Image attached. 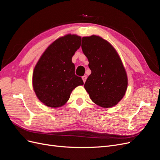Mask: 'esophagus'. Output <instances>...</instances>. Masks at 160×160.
Wrapping results in <instances>:
<instances>
[{
	"label": "esophagus",
	"instance_id": "1",
	"mask_svg": "<svg viewBox=\"0 0 160 160\" xmlns=\"http://www.w3.org/2000/svg\"><path fill=\"white\" fill-rule=\"evenodd\" d=\"M82 79H83V82L85 83V82L86 81V79H87V75H84V76L82 77Z\"/></svg>",
	"mask_w": 160,
	"mask_h": 160
}]
</instances>
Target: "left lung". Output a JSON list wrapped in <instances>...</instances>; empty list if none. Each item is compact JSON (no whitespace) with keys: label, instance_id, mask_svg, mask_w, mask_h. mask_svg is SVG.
Masks as SVG:
<instances>
[{"label":"left lung","instance_id":"8db88e82","mask_svg":"<svg viewBox=\"0 0 160 160\" xmlns=\"http://www.w3.org/2000/svg\"><path fill=\"white\" fill-rule=\"evenodd\" d=\"M81 48L91 71L84 85L91 99L101 108L117 105L128 88L127 74L118 53L96 35L82 38Z\"/></svg>","mask_w":160,"mask_h":160}]
</instances>
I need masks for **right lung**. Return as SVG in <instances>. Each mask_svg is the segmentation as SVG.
<instances>
[{"mask_svg": "<svg viewBox=\"0 0 160 160\" xmlns=\"http://www.w3.org/2000/svg\"><path fill=\"white\" fill-rule=\"evenodd\" d=\"M81 38L67 35L58 38L43 52L34 69L32 86L38 99L48 107L65 104L72 91L83 85L75 73L72 57L79 49Z\"/></svg>", "mask_w": 160, "mask_h": 160, "instance_id": "add662e5", "label": "right lung"}]
</instances>
